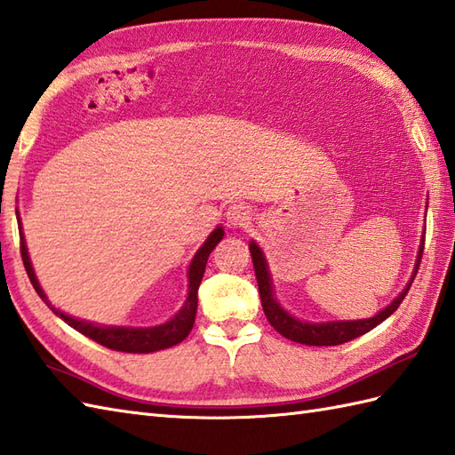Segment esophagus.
Returning <instances> with one entry per match:
<instances>
[{
    "label": "esophagus",
    "instance_id": "34e87169",
    "mask_svg": "<svg viewBox=\"0 0 455 455\" xmlns=\"http://www.w3.org/2000/svg\"><path fill=\"white\" fill-rule=\"evenodd\" d=\"M251 216H253V212H251L249 206L241 204V202L239 204H231L226 212V220L231 228H241V226L249 224Z\"/></svg>",
    "mask_w": 455,
    "mask_h": 455
}]
</instances>
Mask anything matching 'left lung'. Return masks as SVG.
<instances>
[{
	"label": "left lung",
	"instance_id": "left-lung-1",
	"mask_svg": "<svg viewBox=\"0 0 455 455\" xmlns=\"http://www.w3.org/2000/svg\"><path fill=\"white\" fill-rule=\"evenodd\" d=\"M422 249H425V243H422L420 249H419L417 270L420 267ZM249 251H251V257H253V267H255V276H257V284H259L262 311H265L268 323L280 332L282 337H286V339L294 340V342H299V345H309V347H337V345H345V342H348V340H355L356 337L366 335L368 331H371L373 327H378L381 321H386L391 315V313L401 306V301L405 299L407 291L412 284V280H415V276H417V270H415V275H412L407 288L403 290V294H399L397 299H393L391 306H387L386 309H381L376 317L360 319V321L301 323L299 319L291 317L290 313L282 309L275 301V298H272L267 262H265V257H262V251L259 249V245L251 241Z\"/></svg>",
	"mask_w": 455,
	"mask_h": 455
}]
</instances>
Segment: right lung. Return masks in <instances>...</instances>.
Wrapping results in <instances>:
<instances>
[{"label":"right lung","mask_w":455,"mask_h":455,"mask_svg":"<svg viewBox=\"0 0 455 455\" xmlns=\"http://www.w3.org/2000/svg\"><path fill=\"white\" fill-rule=\"evenodd\" d=\"M17 221H19V218H17ZM19 226H21V221H19ZM221 237H224V229L221 228L212 231V235L208 237L206 243L198 249V253L195 255L193 262H190L188 298L185 301V307L180 309L173 319L164 323V325L149 327V329H132V327H97V325H93V323L74 319V317L66 315V313L58 311L54 306H50L48 298L44 296V291L38 286V280L35 276L33 267H30L25 239H23V231L19 229V239H21V257H23L27 276L30 280V284H33V288L36 290V294L43 298L44 304L52 309L58 317H62L69 327H74L76 331L89 337L91 340H95V342H99V345H103L110 350L130 352V355H148V352L164 350V348L179 345V342H183L188 337V332L193 331L195 317H196V304H198L196 291H198V286L202 282V276H204L206 262H208L212 249L220 243Z\"/></svg>","instance_id":"obj_1"}]
</instances>
